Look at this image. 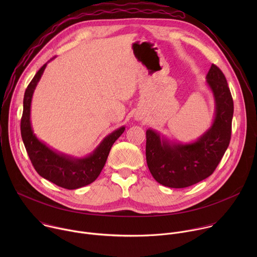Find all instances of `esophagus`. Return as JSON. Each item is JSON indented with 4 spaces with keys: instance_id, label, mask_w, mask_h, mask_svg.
<instances>
[{
    "instance_id": "34e87169",
    "label": "esophagus",
    "mask_w": 257,
    "mask_h": 257,
    "mask_svg": "<svg viewBox=\"0 0 257 257\" xmlns=\"http://www.w3.org/2000/svg\"><path fill=\"white\" fill-rule=\"evenodd\" d=\"M137 118H138V119H139V120H140V119H142V117H139V116H138V117H137Z\"/></svg>"
}]
</instances>
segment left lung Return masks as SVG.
Wrapping results in <instances>:
<instances>
[{
    "mask_svg": "<svg viewBox=\"0 0 257 257\" xmlns=\"http://www.w3.org/2000/svg\"><path fill=\"white\" fill-rule=\"evenodd\" d=\"M206 82L215 102L211 127L192 143L171 142L153 129L146 131V163L153 177L170 188H185L209 177L231 140L234 103L224 73L211 65Z\"/></svg>",
    "mask_w": 257,
    "mask_h": 257,
    "instance_id": "8db88e82",
    "label": "left lung"
}]
</instances>
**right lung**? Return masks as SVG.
I'll list each match as a JSON object with an SVG mask.
<instances>
[{
  "instance_id": "1",
  "label": "right lung",
  "mask_w": 257,
  "mask_h": 257,
  "mask_svg": "<svg viewBox=\"0 0 257 257\" xmlns=\"http://www.w3.org/2000/svg\"><path fill=\"white\" fill-rule=\"evenodd\" d=\"M47 64L38 71L25 90L20 126L21 136L28 157L36 172L43 178L62 188L69 190L77 189L90 184L98 177L106 162L112 145L122 135L125 127H120L107 135L91 155L82 159L59 154L40 141L33 134L31 128L30 105L33 91L43 75Z\"/></svg>"
}]
</instances>
